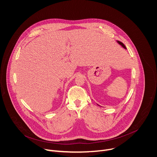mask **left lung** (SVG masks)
Instances as JSON below:
<instances>
[{"label":"left lung","mask_w":157,"mask_h":157,"mask_svg":"<svg viewBox=\"0 0 157 157\" xmlns=\"http://www.w3.org/2000/svg\"><path fill=\"white\" fill-rule=\"evenodd\" d=\"M117 42H118V43H119L121 44V46H122V47H124L125 49H126V47H125V46L124 45V43H122L121 41H118Z\"/></svg>","instance_id":"1"}]
</instances>
